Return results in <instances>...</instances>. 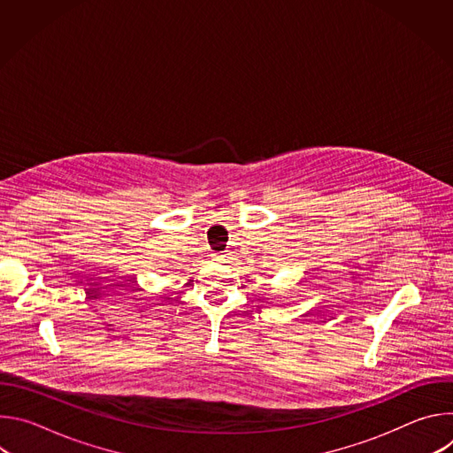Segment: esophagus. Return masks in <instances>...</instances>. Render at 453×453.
Here are the masks:
<instances>
[{
    "instance_id": "34e87169",
    "label": "esophagus",
    "mask_w": 453,
    "mask_h": 453,
    "mask_svg": "<svg viewBox=\"0 0 453 453\" xmlns=\"http://www.w3.org/2000/svg\"><path fill=\"white\" fill-rule=\"evenodd\" d=\"M215 262H219V264L226 262V256H217V257H215Z\"/></svg>"
}]
</instances>
